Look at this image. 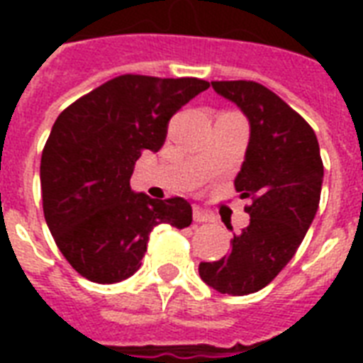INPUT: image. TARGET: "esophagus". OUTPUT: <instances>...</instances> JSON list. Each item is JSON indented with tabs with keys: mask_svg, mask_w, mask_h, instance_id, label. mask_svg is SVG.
Wrapping results in <instances>:
<instances>
[{
	"mask_svg": "<svg viewBox=\"0 0 363 363\" xmlns=\"http://www.w3.org/2000/svg\"><path fill=\"white\" fill-rule=\"evenodd\" d=\"M194 220L196 222H213L215 216L213 213L207 209H201V207H194Z\"/></svg>",
	"mask_w": 363,
	"mask_h": 363,
	"instance_id": "obj_1",
	"label": "esophagus"
}]
</instances>
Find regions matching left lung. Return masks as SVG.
I'll return each mask as SVG.
<instances>
[{
  "instance_id": "left-lung-1",
  "label": "left lung",
  "mask_w": 363,
  "mask_h": 363,
  "mask_svg": "<svg viewBox=\"0 0 363 363\" xmlns=\"http://www.w3.org/2000/svg\"><path fill=\"white\" fill-rule=\"evenodd\" d=\"M211 84L250 125L235 177L241 199H250V224L233 233L224 258L199 264V277L216 292L247 296L267 286L303 241L318 211L324 165L313 128L269 88L252 81Z\"/></svg>"
}]
</instances>
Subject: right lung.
<instances>
[{
	"mask_svg": "<svg viewBox=\"0 0 363 363\" xmlns=\"http://www.w3.org/2000/svg\"><path fill=\"white\" fill-rule=\"evenodd\" d=\"M207 88L190 77L122 75L56 118L41 156L43 211L60 252L88 281H124L154 228L192 224L186 199L135 194L130 179L143 150L162 148L171 116Z\"/></svg>",
	"mask_w": 363,
	"mask_h": 363,
	"instance_id": "right-lung-1",
	"label": "right lung"
}]
</instances>
